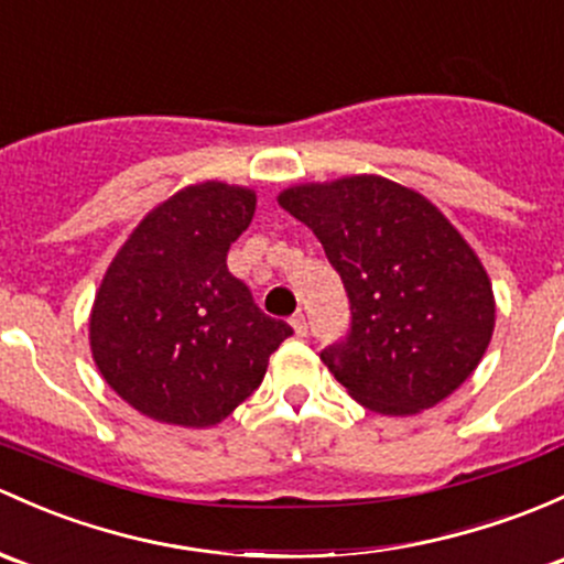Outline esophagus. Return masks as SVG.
<instances>
[{
  "mask_svg": "<svg viewBox=\"0 0 564 564\" xmlns=\"http://www.w3.org/2000/svg\"><path fill=\"white\" fill-rule=\"evenodd\" d=\"M292 327H294V335H297V337H305L307 335L305 313H294V316H292Z\"/></svg>",
  "mask_w": 564,
  "mask_h": 564,
  "instance_id": "esophagus-1",
  "label": "esophagus"
}]
</instances>
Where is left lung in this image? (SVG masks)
Here are the masks:
<instances>
[{
  "label": "left lung",
  "mask_w": 564,
  "mask_h": 564,
  "mask_svg": "<svg viewBox=\"0 0 564 564\" xmlns=\"http://www.w3.org/2000/svg\"><path fill=\"white\" fill-rule=\"evenodd\" d=\"M278 205L313 229L351 302V329L322 351L359 405L411 416L446 400L486 354L495 294L446 216L381 175L302 183Z\"/></svg>",
  "instance_id": "left-lung-1"
}]
</instances>
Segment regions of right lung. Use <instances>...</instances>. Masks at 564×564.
<instances>
[{"label":"right lung","instance_id":"1","mask_svg":"<svg viewBox=\"0 0 564 564\" xmlns=\"http://www.w3.org/2000/svg\"><path fill=\"white\" fill-rule=\"evenodd\" d=\"M253 210L251 188L194 183L153 207L105 272L88 318L91 357L142 416L197 430L224 422L292 335L227 267Z\"/></svg>","mask_w":564,"mask_h":564}]
</instances>
